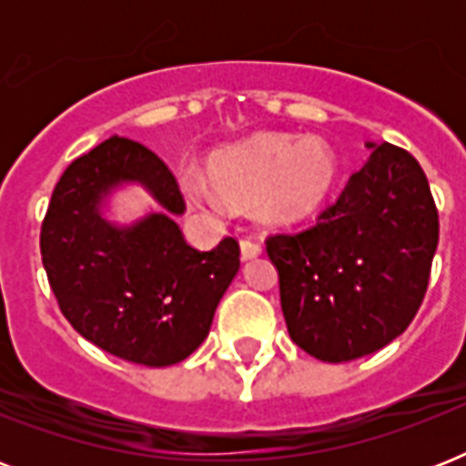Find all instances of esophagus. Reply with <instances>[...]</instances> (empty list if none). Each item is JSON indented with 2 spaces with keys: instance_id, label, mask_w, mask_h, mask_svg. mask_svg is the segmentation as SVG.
Masks as SVG:
<instances>
[{
  "instance_id": "34e87169",
  "label": "esophagus",
  "mask_w": 466,
  "mask_h": 466,
  "mask_svg": "<svg viewBox=\"0 0 466 466\" xmlns=\"http://www.w3.org/2000/svg\"><path fill=\"white\" fill-rule=\"evenodd\" d=\"M239 248H241V258L244 261H251V258H256V256H261V244L254 239H241L239 241Z\"/></svg>"
}]
</instances>
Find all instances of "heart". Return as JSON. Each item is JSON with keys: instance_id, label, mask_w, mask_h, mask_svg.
Returning <instances> with one entry per match:
<instances>
[{"instance_id": "b5f03b06", "label": "heart", "mask_w": 466, "mask_h": 466, "mask_svg": "<svg viewBox=\"0 0 466 466\" xmlns=\"http://www.w3.org/2000/svg\"><path fill=\"white\" fill-rule=\"evenodd\" d=\"M340 161L324 137L263 133L218 149L210 171L181 164L176 178L183 196L205 210L229 203L254 205L266 227H292L314 218L339 183Z\"/></svg>"}]
</instances>
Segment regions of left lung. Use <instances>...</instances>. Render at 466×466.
Masks as SVG:
<instances>
[{"label": "left lung", "instance_id": "8db88e82", "mask_svg": "<svg viewBox=\"0 0 466 466\" xmlns=\"http://www.w3.org/2000/svg\"><path fill=\"white\" fill-rule=\"evenodd\" d=\"M368 147L317 225L266 241L290 339L324 362L355 360L401 336L438 248V210L419 161L390 142Z\"/></svg>", "mask_w": 466, "mask_h": 466}]
</instances>
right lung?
<instances>
[{
	"label": "right lung",
	"instance_id": "right-lung-1",
	"mask_svg": "<svg viewBox=\"0 0 466 466\" xmlns=\"http://www.w3.org/2000/svg\"><path fill=\"white\" fill-rule=\"evenodd\" d=\"M126 182L142 185L160 210L116 226L103 205ZM183 210L167 164L118 135L72 161L55 186L40 229L43 266L62 314L106 353L167 368L208 339L239 273V244L225 237L212 251H198L176 225Z\"/></svg>",
	"mask_w": 466,
	"mask_h": 466
}]
</instances>
